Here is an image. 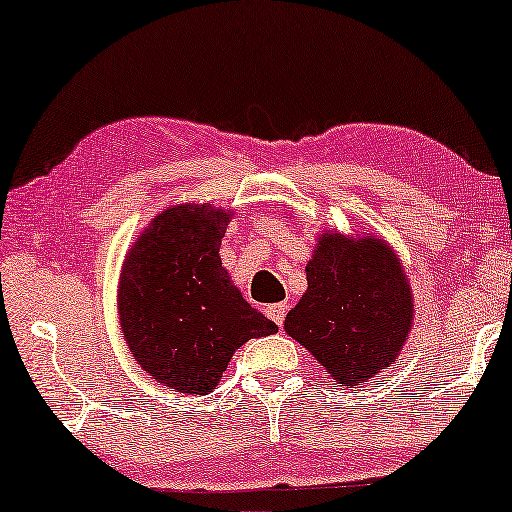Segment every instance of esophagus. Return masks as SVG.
Segmentation results:
<instances>
[{"label":"esophagus","mask_w":512,"mask_h":512,"mask_svg":"<svg viewBox=\"0 0 512 512\" xmlns=\"http://www.w3.org/2000/svg\"><path fill=\"white\" fill-rule=\"evenodd\" d=\"M268 317L275 321L277 326L284 324V317H286V303H275V305H268Z\"/></svg>","instance_id":"1"}]
</instances>
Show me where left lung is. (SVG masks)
Returning a JSON list of instances; mask_svg holds the SVG:
<instances>
[{
    "label": "left lung",
    "mask_w": 512,
    "mask_h": 512,
    "mask_svg": "<svg viewBox=\"0 0 512 512\" xmlns=\"http://www.w3.org/2000/svg\"><path fill=\"white\" fill-rule=\"evenodd\" d=\"M307 291L286 314L300 342L338 387H359L398 359L415 319L401 258L377 235L324 230L307 261Z\"/></svg>",
    "instance_id": "1"
}]
</instances>
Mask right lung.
I'll list each match as a JSON object with an SVG mask.
<instances>
[{
  "label": "right lung",
  "mask_w": 512,
  "mask_h": 512,
  "mask_svg": "<svg viewBox=\"0 0 512 512\" xmlns=\"http://www.w3.org/2000/svg\"><path fill=\"white\" fill-rule=\"evenodd\" d=\"M233 209L181 202L156 214L125 254L118 319L135 361L179 394L216 389L251 338L277 333L221 265Z\"/></svg>",
  "instance_id": "1"
}]
</instances>
